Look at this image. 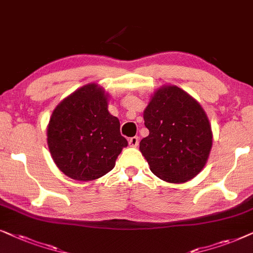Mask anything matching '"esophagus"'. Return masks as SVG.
I'll return each mask as SVG.
<instances>
[{
    "label": "esophagus",
    "instance_id": "obj_1",
    "mask_svg": "<svg viewBox=\"0 0 253 253\" xmlns=\"http://www.w3.org/2000/svg\"><path fill=\"white\" fill-rule=\"evenodd\" d=\"M128 143H129L130 147H137V146H139V137H137V136L130 137V139L128 140Z\"/></svg>",
    "mask_w": 253,
    "mask_h": 253
}]
</instances>
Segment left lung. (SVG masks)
Here are the masks:
<instances>
[{"label":"left lung","mask_w":253,"mask_h":253,"mask_svg":"<svg viewBox=\"0 0 253 253\" xmlns=\"http://www.w3.org/2000/svg\"><path fill=\"white\" fill-rule=\"evenodd\" d=\"M149 135L140 151L155 176L181 184L206 166L213 146V132L203 106L176 85L158 87L143 112Z\"/></svg>","instance_id":"8db88e82"}]
</instances>
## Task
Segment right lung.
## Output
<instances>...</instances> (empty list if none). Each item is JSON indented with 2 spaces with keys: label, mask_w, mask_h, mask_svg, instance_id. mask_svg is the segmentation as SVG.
Returning <instances> with one entry per match:
<instances>
[{
  "label": "right lung",
  "mask_w": 253,
  "mask_h": 253,
  "mask_svg": "<svg viewBox=\"0 0 253 253\" xmlns=\"http://www.w3.org/2000/svg\"><path fill=\"white\" fill-rule=\"evenodd\" d=\"M109 93L97 83L79 87L53 110L47 125V144L54 163L66 176L89 181L116 166L128 142L120 123L107 110Z\"/></svg>",
  "instance_id": "obj_1"
}]
</instances>
